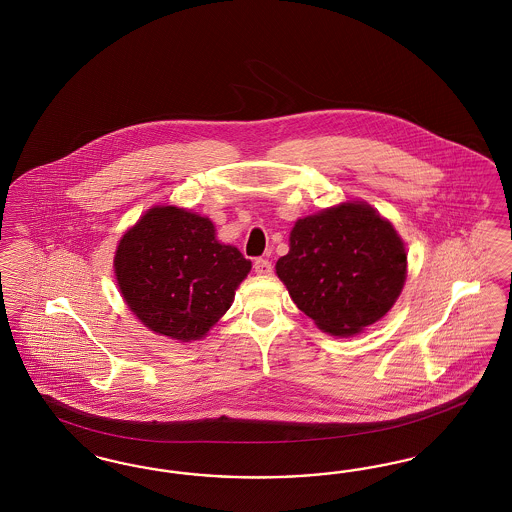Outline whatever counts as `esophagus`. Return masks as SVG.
I'll return each mask as SVG.
<instances>
[{"label":"esophagus","mask_w":512,"mask_h":512,"mask_svg":"<svg viewBox=\"0 0 512 512\" xmlns=\"http://www.w3.org/2000/svg\"><path fill=\"white\" fill-rule=\"evenodd\" d=\"M253 268H255V272H257L259 276H268V274L272 272V263H270L268 259H255Z\"/></svg>","instance_id":"34e87169"}]
</instances>
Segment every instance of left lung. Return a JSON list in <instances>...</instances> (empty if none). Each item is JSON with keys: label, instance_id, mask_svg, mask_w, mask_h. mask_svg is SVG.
<instances>
[{"label": "left lung", "instance_id": "obj_1", "mask_svg": "<svg viewBox=\"0 0 512 512\" xmlns=\"http://www.w3.org/2000/svg\"><path fill=\"white\" fill-rule=\"evenodd\" d=\"M408 268L402 238L366 202L299 219L276 263L293 303L329 335H356L396 303Z\"/></svg>", "mask_w": 512, "mask_h": 512}]
</instances>
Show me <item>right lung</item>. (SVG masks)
Segmentation results:
<instances>
[{"label":"right lung","mask_w":512,"mask_h":512,"mask_svg":"<svg viewBox=\"0 0 512 512\" xmlns=\"http://www.w3.org/2000/svg\"><path fill=\"white\" fill-rule=\"evenodd\" d=\"M251 261L215 238V226L175 205L148 209L120 240L114 272L123 301L154 333L202 339L234 301Z\"/></svg>","instance_id":"obj_1"}]
</instances>
